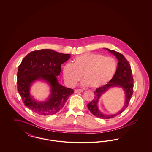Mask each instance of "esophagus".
<instances>
[{
    "label": "esophagus",
    "instance_id": "esophagus-1",
    "mask_svg": "<svg viewBox=\"0 0 152 152\" xmlns=\"http://www.w3.org/2000/svg\"><path fill=\"white\" fill-rule=\"evenodd\" d=\"M83 89H75V93H81L83 92Z\"/></svg>",
    "mask_w": 152,
    "mask_h": 152
}]
</instances>
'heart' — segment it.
I'll return each mask as SVG.
<instances>
[{
	"instance_id": "obj_1",
	"label": "heart",
	"mask_w": 152,
	"mask_h": 152,
	"mask_svg": "<svg viewBox=\"0 0 152 152\" xmlns=\"http://www.w3.org/2000/svg\"><path fill=\"white\" fill-rule=\"evenodd\" d=\"M117 68V63L114 58L88 53L75 58L73 64H66L63 67V76L66 84L73 87L83 75V84L96 89L112 79Z\"/></svg>"
}]
</instances>
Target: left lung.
<instances>
[{"mask_svg":"<svg viewBox=\"0 0 152 152\" xmlns=\"http://www.w3.org/2000/svg\"><path fill=\"white\" fill-rule=\"evenodd\" d=\"M106 49L108 50L109 52L115 55L118 60L116 73L112 79L108 84L96 89V90L94 91V100L87 105L89 110L94 116L102 119L112 118L121 114L128 107L133 93V78L131 67L128 61L121 53L113 50ZM115 86L121 87L123 88L126 95L125 105L122 109L116 114L110 115H104L98 108L97 103L98 100L102 94L107 91L110 87Z\"/></svg>","mask_w":152,"mask_h":152,"instance_id":"obj_1","label":"left lung"}]
</instances>
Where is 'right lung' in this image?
Returning a JSON list of instances; mask_svg holds the SVG:
<instances>
[{"instance_id": "1", "label": "right lung", "mask_w": 152, "mask_h": 152, "mask_svg": "<svg viewBox=\"0 0 152 152\" xmlns=\"http://www.w3.org/2000/svg\"><path fill=\"white\" fill-rule=\"evenodd\" d=\"M70 58V54L44 49L30 52L22 60L17 74L18 91L24 105L38 115L50 116L56 114L65 105L72 89L61 86L57 79L61 65ZM46 80L51 87V95L47 101H35L29 94V88L37 79Z\"/></svg>"}]
</instances>
